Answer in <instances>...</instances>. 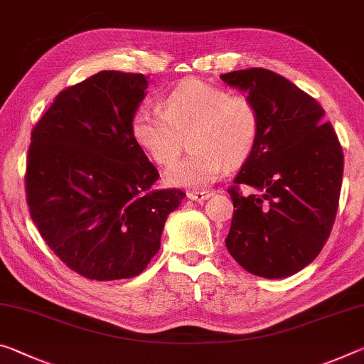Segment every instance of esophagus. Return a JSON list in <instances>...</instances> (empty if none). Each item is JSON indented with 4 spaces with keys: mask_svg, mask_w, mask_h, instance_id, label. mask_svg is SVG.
Segmentation results:
<instances>
[{
    "mask_svg": "<svg viewBox=\"0 0 364 364\" xmlns=\"http://www.w3.org/2000/svg\"><path fill=\"white\" fill-rule=\"evenodd\" d=\"M210 196V191H189L188 193V199L191 200H198V203H203Z\"/></svg>",
    "mask_w": 364,
    "mask_h": 364,
    "instance_id": "esophagus-1",
    "label": "esophagus"
}]
</instances>
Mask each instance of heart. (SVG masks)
<instances>
[{"label": "heart", "instance_id": "obj_1", "mask_svg": "<svg viewBox=\"0 0 364 364\" xmlns=\"http://www.w3.org/2000/svg\"><path fill=\"white\" fill-rule=\"evenodd\" d=\"M157 109H137L131 118V136L157 165L171 164L187 137L190 152L164 175L170 186H207L225 165L245 164L261 134V113L250 95L230 94L200 79L175 85L160 97Z\"/></svg>", "mask_w": 364, "mask_h": 364}]
</instances>
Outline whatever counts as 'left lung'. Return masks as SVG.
<instances>
[{"instance_id":"8db88e82","label":"left lung","mask_w":364,"mask_h":364,"mask_svg":"<svg viewBox=\"0 0 364 364\" xmlns=\"http://www.w3.org/2000/svg\"><path fill=\"white\" fill-rule=\"evenodd\" d=\"M220 77L245 90L261 113L255 152L228 189L235 212L225 245L247 272L284 279L313 262L331 235L342 146L319 102L280 74L251 68Z\"/></svg>"}]
</instances>
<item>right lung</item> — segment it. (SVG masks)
<instances>
[{"label":"right lung","instance_id":"right-lung-1","mask_svg":"<svg viewBox=\"0 0 364 364\" xmlns=\"http://www.w3.org/2000/svg\"><path fill=\"white\" fill-rule=\"evenodd\" d=\"M146 89L144 74L100 71L61 90L32 129L28 212L50 250L85 279L139 275L186 196L152 189L160 175L131 136Z\"/></svg>","mask_w":364,"mask_h":364}]
</instances>
